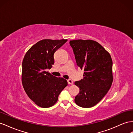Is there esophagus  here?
<instances>
[{
  "label": "esophagus",
  "mask_w": 133,
  "mask_h": 133,
  "mask_svg": "<svg viewBox=\"0 0 133 133\" xmlns=\"http://www.w3.org/2000/svg\"><path fill=\"white\" fill-rule=\"evenodd\" d=\"M67 82H68V84H71V85H72L73 84V81L72 80H71V79H69V80H67Z\"/></svg>",
  "instance_id": "obj_1"
}]
</instances>
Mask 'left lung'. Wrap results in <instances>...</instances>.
Wrapping results in <instances>:
<instances>
[{"label": "left lung", "mask_w": 133, "mask_h": 133, "mask_svg": "<svg viewBox=\"0 0 133 133\" xmlns=\"http://www.w3.org/2000/svg\"><path fill=\"white\" fill-rule=\"evenodd\" d=\"M77 66L84 69L83 79L75 82L80 91L75 98L83 108L94 106L110 90L113 81L110 54L100 44L91 40H71Z\"/></svg>", "instance_id": "8db88e82"}]
</instances>
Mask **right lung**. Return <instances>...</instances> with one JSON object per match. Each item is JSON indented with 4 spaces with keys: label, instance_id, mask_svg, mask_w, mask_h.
Masks as SVG:
<instances>
[{
    "label": "right lung",
    "instance_id": "right-lung-1",
    "mask_svg": "<svg viewBox=\"0 0 133 133\" xmlns=\"http://www.w3.org/2000/svg\"><path fill=\"white\" fill-rule=\"evenodd\" d=\"M67 39H44L26 52L22 62V83L29 97L38 106L48 108L55 104L67 81L53 76L46 69L54 63V54Z\"/></svg>",
    "mask_w": 133,
    "mask_h": 133
}]
</instances>
